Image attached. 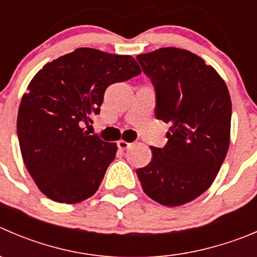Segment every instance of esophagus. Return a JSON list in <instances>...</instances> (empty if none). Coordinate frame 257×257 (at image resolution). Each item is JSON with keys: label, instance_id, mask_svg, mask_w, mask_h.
Segmentation results:
<instances>
[{"label": "esophagus", "instance_id": "obj_1", "mask_svg": "<svg viewBox=\"0 0 257 257\" xmlns=\"http://www.w3.org/2000/svg\"><path fill=\"white\" fill-rule=\"evenodd\" d=\"M131 147L132 143H128V142L123 141V139H121V141H118V148L120 149V151H126V149L131 148Z\"/></svg>", "mask_w": 257, "mask_h": 257}]
</instances>
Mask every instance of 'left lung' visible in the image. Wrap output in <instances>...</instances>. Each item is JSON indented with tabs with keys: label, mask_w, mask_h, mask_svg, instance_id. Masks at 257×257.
Instances as JSON below:
<instances>
[{
	"label": "left lung",
	"mask_w": 257,
	"mask_h": 257,
	"mask_svg": "<svg viewBox=\"0 0 257 257\" xmlns=\"http://www.w3.org/2000/svg\"><path fill=\"white\" fill-rule=\"evenodd\" d=\"M156 89V116L171 124L163 148L137 169L144 193L163 206L188 203L210 188L230 147L231 98L220 74L188 50L137 56Z\"/></svg>",
	"instance_id": "1"
}]
</instances>
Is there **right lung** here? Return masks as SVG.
<instances>
[{"label": "right lung", "instance_id": "obj_1", "mask_svg": "<svg viewBox=\"0 0 257 257\" xmlns=\"http://www.w3.org/2000/svg\"><path fill=\"white\" fill-rule=\"evenodd\" d=\"M142 73L136 59L90 47L47 62L22 95L20 149L40 191L59 203H78L98 191L116 143L84 131L99 114L106 88Z\"/></svg>", "mask_w": 257, "mask_h": 257}]
</instances>
